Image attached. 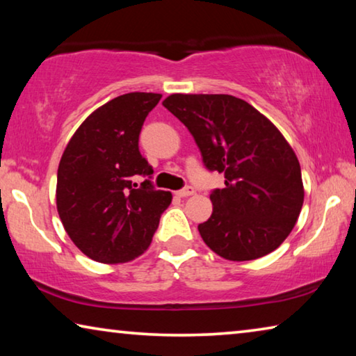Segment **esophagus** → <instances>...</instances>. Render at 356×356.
I'll list each match as a JSON object with an SVG mask.
<instances>
[{
    "instance_id": "34e87169",
    "label": "esophagus",
    "mask_w": 356,
    "mask_h": 356,
    "mask_svg": "<svg viewBox=\"0 0 356 356\" xmlns=\"http://www.w3.org/2000/svg\"><path fill=\"white\" fill-rule=\"evenodd\" d=\"M191 195H195V188H193V186H190V185H186V186H184L182 190L177 191V196H180V197H188Z\"/></svg>"
}]
</instances>
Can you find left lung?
Here are the masks:
<instances>
[{
    "instance_id": "obj_1",
    "label": "left lung",
    "mask_w": 356,
    "mask_h": 356,
    "mask_svg": "<svg viewBox=\"0 0 356 356\" xmlns=\"http://www.w3.org/2000/svg\"><path fill=\"white\" fill-rule=\"evenodd\" d=\"M163 106L190 130L204 166L225 174V188L210 193L212 215L197 226L206 245L229 261L275 251L305 197L297 155L281 131L227 94H172Z\"/></svg>"
}]
</instances>
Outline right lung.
<instances>
[{
	"instance_id": "obj_1",
	"label": "right lung",
	"mask_w": 356,
	"mask_h": 356,
	"mask_svg": "<svg viewBox=\"0 0 356 356\" xmlns=\"http://www.w3.org/2000/svg\"><path fill=\"white\" fill-rule=\"evenodd\" d=\"M160 99L130 92L110 100L78 127L59 161V218L72 242L97 262L141 256L171 204V193L154 186L152 166L138 147L144 120Z\"/></svg>"
}]
</instances>
